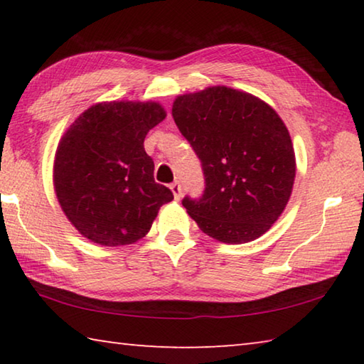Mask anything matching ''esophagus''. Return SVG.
I'll return each instance as SVG.
<instances>
[{
	"mask_svg": "<svg viewBox=\"0 0 364 364\" xmlns=\"http://www.w3.org/2000/svg\"><path fill=\"white\" fill-rule=\"evenodd\" d=\"M170 189H171V193H173L175 199L180 200V197H181V184H180V181L171 183V184H170Z\"/></svg>",
	"mask_w": 364,
	"mask_h": 364,
	"instance_id": "esophagus-1",
	"label": "esophagus"
}]
</instances>
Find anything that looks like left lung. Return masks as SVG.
<instances>
[{
    "label": "left lung",
    "instance_id": "8db88e82",
    "mask_svg": "<svg viewBox=\"0 0 364 364\" xmlns=\"http://www.w3.org/2000/svg\"><path fill=\"white\" fill-rule=\"evenodd\" d=\"M176 127L202 162L205 191L183 205L200 231L225 244L255 241L292 194L295 152L276 110L230 86L178 96Z\"/></svg>",
    "mask_w": 364,
    "mask_h": 364
}]
</instances>
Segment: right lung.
Listing matches in <instances>:
<instances>
[{"label": "right lung", "mask_w": 364, "mask_h": 364, "mask_svg": "<svg viewBox=\"0 0 364 364\" xmlns=\"http://www.w3.org/2000/svg\"><path fill=\"white\" fill-rule=\"evenodd\" d=\"M167 112L159 102L110 101L86 109L67 128L54 156L59 205L91 242L117 247L149 232L159 208L173 200L154 181L146 134Z\"/></svg>", "instance_id": "right-lung-1"}]
</instances>
